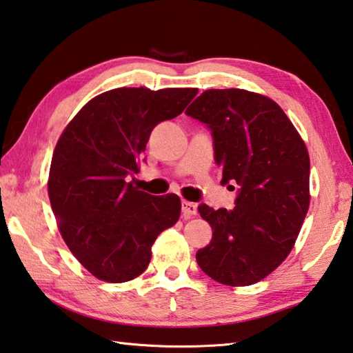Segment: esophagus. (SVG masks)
I'll return each instance as SVG.
<instances>
[{
	"label": "esophagus",
	"mask_w": 353,
	"mask_h": 353,
	"mask_svg": "<svg viewBox=\"0 0 353 353\" xmlns=\"http://www.w3.org/2000/svg\"><path fill=\"white\" fill-rule=\"evenodd\" d=\"M197 213V205L188 201H182V214L185 219H190L191 216H194Z\"/></svg>",
	"instance_id": "esophagus-1"
}]
</instances>
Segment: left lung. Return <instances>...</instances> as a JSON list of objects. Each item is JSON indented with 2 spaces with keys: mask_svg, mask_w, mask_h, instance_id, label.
I'll use <instances>...</instances> for the list:
<instances>
[{
  "mask_svg": "<svg viewBox=\"0 0 353 353\" xmlns=\"http://www.w3.org/2000/svg\"><path fill=\"white\" fill-rule=\"evenodd\" d=\"M185 114L213 132L222 183L239 185L233 210L197 207L213 230L197 264L221 284L259 283L292 252L309 211L307 146L276 101L245 89H207Z\"/></svg>",
  "mask_w": 353,
  "mask_h": 353,
  "instance_id": "1",
  "label": "left lung"
}]
</instances>
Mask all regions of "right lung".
Instances as JSON below:
<instances>
[{
	"instance_id": "right-lung-1",
	"label": "right lung",
	"mask_w": 353,
	"mask_h": 353,
	"mask_svg": "<svg viewBox=\"0 0 353 353\" xmlns=\"http://www.w3.org/2000/svg\"><path fill=\"white\" fill-rule=\"evenodd\" d=\"M196 88H117L75 114L57 142L48 193L57 225L80 264L97 279L142 274L151 247L181 216L177 194L151 196L128 182L140 170L150 134L177 117Z\"/></svg>"
}]
</instances>
